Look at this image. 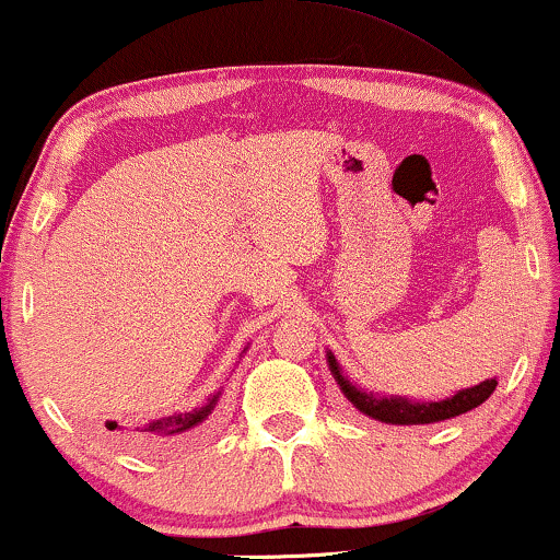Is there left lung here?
Wrapping results in <instances>:
<instances>
[{
    "label": "left lung",
    "instance_id": "1",
    "mask_svg": "<svg viewBox=\"0 0 560 560\" xmlns=\"http://www.w3.org/2000/svg\"><path fill=\"white\" fill-rule=\"evenodd\" d=\"M326 362L334 381L339 383L341 394L347 396V401L352 404L357 412L370 417V420L386 422V425H433V422L451 420V417H459L464 412H469V409L480 407L482 401H488V396L493 394L498 386L495 378H488L477 383V386L456 390L454 396H446V399H409V396L378 394V390H365L354 386V383L345 375V368L336 362L331 349L326 352Z\"/></svg>",
    "mask_w": 560,
    "mask_h": 560
}]
</instances>
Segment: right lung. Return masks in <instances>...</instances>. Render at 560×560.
Returning <instances> with one entry per match:
<instances>
[{
	"label": "right lung",
	"mask_w": 560,
	"mask_h": 560,
	"mask_svg": "<svg viewBox=\"0 0 560 560\" xmlns=\"http://www.w3.org/2000/svg\"><path fill=\"white\" fill-rule=\"evenodd\" d=\"M245 352H247V347L242 349V354H245ZM221 390H224V388H221ZM221 390H215L213 396H208L203 407L192 409V412H174L170 417H159V420H151L143 428H135V433H138V441L140 443H148V446H153V443H161V441H164V438H174V435H179V433H187V430L198 428L200 422H206L208 415H211L213 409H215ZM106 428L117 430V422H106Z\"/></svg>",
	"instance_id": "right-lung-1"
}]
</instances>
